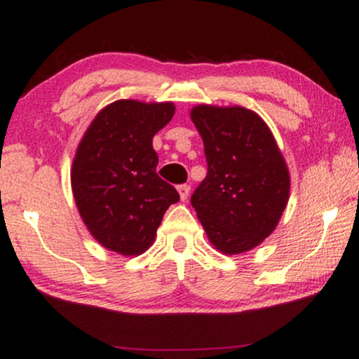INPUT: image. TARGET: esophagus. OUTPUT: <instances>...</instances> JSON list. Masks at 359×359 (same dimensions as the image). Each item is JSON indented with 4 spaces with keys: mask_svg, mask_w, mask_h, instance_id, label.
<instances>
[{
    "mask_svg": "<svg viewBox=\"0 0 359 359\" xmlns=\"http://www.w3.org/2000/svg\"><path fill=\"white\" fill-rule=\"evenodd\" d=\"M177 191H179L180 199L185 201V199H187V197H189V192H191V185L182 184V185H179V187H177Z\"/></svg>",
    "mask_w": 359,
    "mask_h": 359,
    "instance_id": "34e87169",
    "label": "esophagus"
}]
</instances>
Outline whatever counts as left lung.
Here are the masks:
<instances>
[{
    "label": "left lung",
    "mask_w": 359,
    "mask_h": 359,
    "mask_svg": "<svg viewBox=\"0 0 359 359\" xmlns=\"http://www.w3.org/2000/svg\"><path fill=\"white\" fill-rule=\"evenodd\" d=\"M191 118L204 142L208 175L191 196L209 241L224 255L270 236L285 211L290 177L273 135L253 111L196 106Z\"/></svg>",
    "instance_id": "1"
}]
</instances>
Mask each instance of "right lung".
Returning a JSON list of instances; mask_svg holds the SVG:
<instances>
[{
  "label": "right lung",
  "mask_w": 359,
  "mask_h": 359,
  "mask_svg": "<svg viewBox=\"0 0 359 359\" xmlns=\"http://www.w3.org/2000/svg\"><path fill=\"white\" fill-rule=\"evenodd\" d=\"M175 113L172 102L121 100L94 118L77 148L71 182L86 226L111 251L140 255L154 243L174 185L156 175L151 140Z\"/></svg>",
  "instance_id": "1"
}]
</instances>
